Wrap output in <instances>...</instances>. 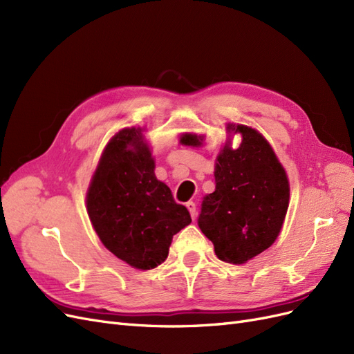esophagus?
Here are the masks:
<instances>
[{
	"mask_svg": "<svg viewBox=\"0 0 354 354\" xmlns=\"http://www.w3.org/2000/svg\"><path fill=\"white\" fill-rule=\"evenodd\" d=\"M186 207H187V209H189V212H190L192 218L195 220V218H196V203L189 201V202H186Z\"/></svg>",
	"mask_w": 354,
	"mask_h": 354,
	"instance_id": "esophagus-1",
	"label": "esophagus"
}]
</instances>
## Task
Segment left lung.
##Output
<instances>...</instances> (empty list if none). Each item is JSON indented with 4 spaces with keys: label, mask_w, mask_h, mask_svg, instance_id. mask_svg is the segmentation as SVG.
<instances>
[{
    "label": "left lung",
    "mask_w": 354,
    "mask_h": 354,
    "mask_svg": "<svg viewBox=\"0 0 354 354\" xmlns=\"http://www.w3.org/2000/svg\"><path fill=\"white\" fill-rule=\"evenodd\" d=\"M241 133L238 149L226 143L217 156L216 190L202 201L198 226L212 242L221 261L243 264L279 236L289 203V183L272 146L251 127L227 125ZM181 145L201 146L196 134Z\"/></svg>",
    "instance_id": "8db88e82"
}]
</instances>
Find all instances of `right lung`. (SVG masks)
<instances>
[{
  "label": "right lung",
  "instance_id": "add662e5",
  "mask_svg": "<svg viewBox=\"0 0 354 354\" xmlns=\"http://www.w3.org/2000/svg\"><path fill=\"white\" fill-rule=\"evenodd\" d=\"M153 171L142 130L125 128L106 146L87 192L88 217L102 243L142 270L164 263L173 236L192 221Z\"/></svg>",
  "mask_w": 354,
  "mask_h": 354
}]
</instances>
